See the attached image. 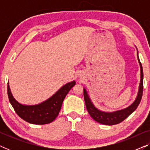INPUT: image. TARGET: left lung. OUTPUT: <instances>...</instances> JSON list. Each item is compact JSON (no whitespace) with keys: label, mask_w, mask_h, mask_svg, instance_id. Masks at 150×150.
<instances>
[{"label":"left lung","mask_w":150,"mask_h":150,"mask_svg":"<svg viewBox=\"0 0 150 150\" xmlns=\"http://www.w3.org/2000/svg\"><path fill=\"white\" fill-rule=\"evenodd\" d=\"M137 59H138L139 65H140L141 70V79L139 86V91L134 101L127 108L112 112H106L100 110L96 108L95 105H94L91 101V98L89 97V95L88 94L87 89L84 87L83 93L86 108H87V111L89 113L90 116L96 122L104 125H109V126H110V125L117 124L119 123L123 122L125 119H126L131 113H132L137 109V106H139V103H140L141 98H142L143 89V71L142 65H141L140 60H139L138 50H137Z\"/></svg>","instance_id":"1"}]
</instances>
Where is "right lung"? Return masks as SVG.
<instances>
[{
  "label": "right lung",
  "mask_w": 150,
  "mask_h": 150,
  "mask_svg": "<svg viewBox=\"0 0 150 150\" xmlns=\"http://www.w3.org/2000/svg\"><path fill=\"white\" fill-rule=\"evenodd\" d=\"M75 84V81L67 83L45 101L38 104L27 105L20 103L15 99L8 82V98L16 112L22 120L33 124H47L52 122L58 116L65 96Z\"/></svg>",
  "instance_id": "obj_1"
}]
</instances>
